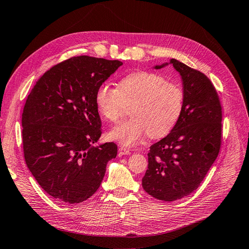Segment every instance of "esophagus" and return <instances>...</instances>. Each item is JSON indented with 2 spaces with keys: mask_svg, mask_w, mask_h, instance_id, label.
<instances>
[{
  "mask_svg": "<svg viewBox=\"0 0 249 249\" xmlns=\"http://www.w3.org/2000/svg\"><path fill=\"white\" fill-rule=\"evenodd\" d=\"M118 153H119V155H120V156H124V155H130V154H131L130 149H129V148H125V147H124V146H120V147H119V149H118Z\"/></svg>",
  "mask_w": 249,
  "mask_h": 249,
  "instance_id": "obj_1",
  "label": "esophagus"
}]
</instances>
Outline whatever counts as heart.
<instances>
[{
	"mask_svg": "<svg viewBox=\"0 0 249 249\" xmlns=\"http://www.w3.org/2000/svg\"><path fill=\"white\" fill-rule=\"evenodd\" d=\"M94 100L97 110L111 123H117L125 113V104H132V117L109 133L111 139L127 146L138 144L148 134L152 138L166 136L184 108L182 88L159 73L145 71L126 74L120 79L118 88L103 83Z\"/></svg>",
	"mask_w": 249,
	"mask_h": 249,
	"instance_id": "obj_1",
	"label": "heart"
}]
</instances>
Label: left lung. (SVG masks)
Here are the masks:
<instances>
[{"instance_id": "8db88e82", "label": "left lung", "mask_w": 249, "mask_h": 249, "mask_svg": "<svg viewBox=\"0 0 249 249\" xmlns=\"http://www.w3.org/2000/svg\"><path fill=\"white\" fill-rule=\"evenodd\" d=\"M170 63L182 77L184 108L172 131L150 146L142 178L145 192L164 201L179 199L197 189L219 154L222 133L221 104L213 83L176 59Z\"/></svg>"}]
</instances>
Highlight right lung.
Listing matches in <instances>:
<instances>
[{
	"mask_svg": "<svg viewBox=\"0 0 249 249\" xmlns=\"http://www.w3.org/2000/svg\"><path fill=\"white\" fill-rule=\"evenodd\" d=\"M123 65L118 60L72 57L37 80L21 115L22 148L29 170L52 197L79 203L96 192L114 142L93 145L102 135L94 95Z\"/></svg>",
	"mask_w": 249,
	"mask_h": 249,
	"instance_id": "add662e5",
	"label": "right lung"
}]
</instances>
